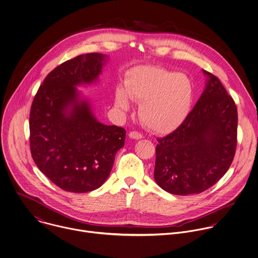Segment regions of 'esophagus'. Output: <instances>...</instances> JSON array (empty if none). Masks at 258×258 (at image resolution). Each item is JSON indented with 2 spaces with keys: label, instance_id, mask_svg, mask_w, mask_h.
<instances>
[{
  "label": "esophagus",
  "instance_id": "obj_1",
  "mask_svg": "<svg viewBox=\"0 0 258 258\" xmlns=\"http://www.w3.org/2000/svg\"><path fill=\"white\" fill-rule=\"evenodd\" d=\"M129 137L132 138V139H135V140H138V139H142L143 138V135L137 131H132L129 133Z\"/></svg>",
  "mask_w": 258,
  "mask_h": 258
}]
</instances>
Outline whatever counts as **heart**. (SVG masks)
Here are the masks:
<instances>
[{"instance_id":"heart-1","label":"heart","mask_w":258,"mask_h":258,"mask_svg":"<svg viewBox=\"0 0 258 258\" xmlns=\"http://www.w3.org/2000/svg\"><path fill=\"white\" fill-rule=\"evenodd\" d=\"M124 86L125 89H116L115 106L128 111L130 99L140 102V120L156 132L175 129L190 112L193 84L183 74L160 67L141 66L130 72Z\"/></svg>"}]
</instances>
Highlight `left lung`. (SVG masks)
<instances>
[{"label": "left lung", "mask_w": 258, "mask_h": 258, "mask_svg": "<svg viewBox=\"0 0 258 258\" xmlns=\"http://www.w3.org/2000/svg\"><path fill=\"white\" fill-rule=\"evenodd\" d=\"M205 88L192 111L158 138L154 179L175 195L201 193L229 169L237 143V108L220 80L202 70Z\"/></svg>", "instance_id": "1"}]
</instances>
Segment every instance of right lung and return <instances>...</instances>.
I'll list each match as a JSON object with an SVG mask.
<instances>
[{
	"instance_id": "obj_1",
	"label": "right lung",
	"mask_w": 258,
	"mask_h": 258,
	"mask_svg": "<svg viewBox=\"0 0 258 258\" xmlns=\"http://www.w3.org/2000/svg\"><path fill=\"white\" fill-rule=\"evenodd\" d=\"M108 56L80 55L55 68L40 86L30 112V147L38 168L65 191L84 193L102 186L126 131L97 120L77 87L99 81Z\"/></svg>"
}]
</instances>
